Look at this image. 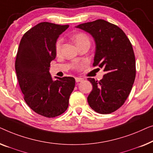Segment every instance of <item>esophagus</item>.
Masks as SVG:
<instances>
[{"label":"esophagus","mask_w":153,"mask_h":153,"mask_svg":"<svg viewBox=\"0 0 153 153\" xmlns=\"http://www.w3.org/2000/svg\"><path fill=\"white\" fill-rule=\"evenodd\" d=\"M83 81L82 78H80V77H76V82H79Z\"/></svg>","instance_id":"34e87169"}]
</instances>
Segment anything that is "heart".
<instances>
[{
	"mask_svg": "<svg viewBox=\"0 0 153 153\" xmlns=\"http://www.w3.org/2000/svg\"><path fill=\"white\" fill-rule=\"evenodd\" d=\"M74 40L77 46H81L84 44H90V39L87 34L82 33H77L74 36ZM62 39H59L55 44V52L57 54H59L61 51L62 46Z\"/></svg>",
	"mask_w": 153,
	"mask_h": 153,
	"instance_id": "b5f03b06",
	"label": "heart"
}]
</instances>
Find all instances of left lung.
<instances>
[{
    "mask_svg": "<svg viewBox=\"0 0 153 153\" xmlns=\"http://www.w3.org/2000/svg\"><path fill=\"white\" fill-rule=\"evenodd\" d=\"M76 27L93 36L96 43L93 65L106 72L100 81L88 78L93 85L88 103L99 114L114 112L124 104L136 76L132 44L120 27L102 19L82 23Z\"/></svg>",
    "mask_w": 153,
    "mask_h": 153,
    "instance_id": "obj_1",
    "label": "left lung"
}]
</instances>
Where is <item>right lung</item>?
Returning <instances> with one entry per match:
<instances>
[{
	"label": "right lung",
	"mask_w": 153,
	"mask_h": 153,
	"mask_svg": "<svg viewBox=\"0 0 153 153\" xmlns=\"http://www.w3.org/2000/svg\"><path fill=\"white\" fill-rule=\"evenodd\" d=\"M68 26L38 23L23 34L17 51L15 69L23 98L34 111L45 117L63 114L75 87L74 77H55L53 80L49 73L57 38Z\"/></svg>",
	"instance_id": "1"
}]
</instances>
